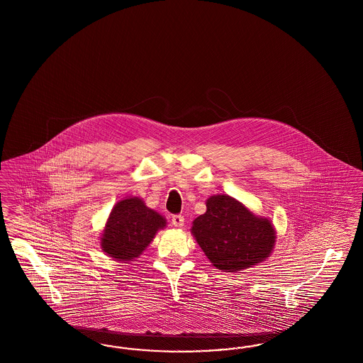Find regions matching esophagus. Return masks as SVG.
<instances>
[{
  "mask_svg": "<svg viewBox=\"0 0 363 363\" xmlns=\"http://www.w3.org/2000/svg\"><path fill=\"white\" fill-rule=\"evenodd\" d=\"M172 222H173V225L177 226V228H181V226H184L185 218H184V216H181V214H176V216L172 217Z\"/></svg>",
  "mask_w": 363,
  "mask_h": 363,
  "instance_id": "34e87169",
  "label": "esophagus"
}]
</instances>
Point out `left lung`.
<instances>
[{
    "label": "left lung",
    "mask_w": 363,
    "mask_h": 363,
    "mask_svg": "<svg viewBox=\"0 0 363 363\" xmlns=\"http://www.w3.org/2000/svg\"><path fill=\"white\" fill-rule=\"evenodd\" d=\"M206 213L193 222L191 233L217 269L238 273L262 262L274 247L270 220L255 217L229 196H213Z\"/></svg>",
    "instance_id": "1"
}]
</instances>
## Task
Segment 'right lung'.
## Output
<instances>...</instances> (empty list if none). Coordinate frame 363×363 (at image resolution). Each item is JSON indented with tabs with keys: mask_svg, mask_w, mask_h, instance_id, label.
I'll list each match as a JSON object with an SVG mask.
<instances>
[{
	"mask_svg": "<svg viewBox=\"0 0 363 363\" xmlns=\"http://www.w3.org/2000/svg\"><path fill=\"white\" fill-rule=\"evenodd\" d=\"M166 220L157 211L146 208L143 199L120 201L110 213L101 238L102 250L114 259L132 261L153 241L155 233L165 228Z\"/></svg>",
	"mask_w": 363,
	"mask_h": 363,
	"instance_id": "1",
	"label": "right lung"
}]
</instances>
